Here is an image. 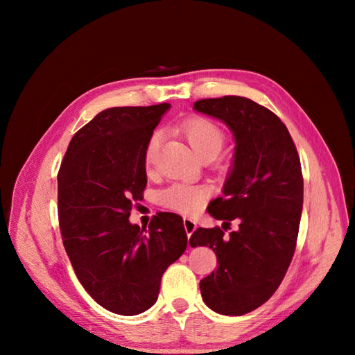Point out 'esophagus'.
Instances as JSON below:
<instances>
[{
	"label": "esophagus",
	"instance_id": "obj_1",
	"mask_svg": "<svg viewBox=\"0 0 355 355\" xmlns=\"http://www.w3.org/2000/svg\"><path fill=\"white\" fill-rule=\"evenodd\" d=\"M183 224H184V230L187 233V238H191V235L195 232V229H197V223L191 220V218H184Z\"/></svg>",
	"mask_w": 355,
	"mask_h": 355
}]
</instances>
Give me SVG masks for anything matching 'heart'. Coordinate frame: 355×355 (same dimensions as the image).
Here are the masks:
<instances>
[{
    "label": "heart",
    "instance_id": "1",
    "mask_svg": "<svg viewBox=\"0 0 355 355\" xmlns=\"http://www.w3.org/2000/svg\"><path fill=\"white\" fill-rule=\"evenodd\" d=\"M182 132L186 140L189 141L193 153L201 160H205V158L212 160L224 146L225 135L223 130L216 123H214L212 120L205 117H192L184 120L182 123ZM160 132H154L146 143L145 154H143V163H145L146 169H149L154 163L158 145H160ZM207 197L209 191L206 187L183 183L172 184L158 195V198H160V202L164 207L177 210V212L182 214H195L205 205Z\"/></svg>",
    "mask_w": 355,
    "mask_h": 355
}]
</instances>
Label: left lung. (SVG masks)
<instances>
[{"mask_svg": "<svg viewBox=\"0 0 355 355\" xmlns=\"http://www.w3.org/2000/svg\"><path fill=\"white\" fill-rule=\"evenodd\" d=\"M193 110L225 123L235 139L223 197L207 212L223 229H197L191 247L206 245L218 267L201 279L205 304L224 315H243L266 304L281 285L296 248L304 205L299 154L276 114L247 97L201 99ZM236 219L229 239L223 230Z\"/></svg>", "mask_w": 355, "mask_h": 355, "instance_id": "left-lung-1", "label": "left lung"}]
</instances>
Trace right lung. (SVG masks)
<instances>
[{"mask_svg":"<svg viewBox=\"0 0 355 355\" xmlns=\"http://www.w3.org/2000/svg\"><path fill=\"white\" fill-rule=\"evenodd\" d=\"M169 103L116 107L73 135L58 173L59 227L79 282L105 310L135 315L155 304L162 276L187 247L183 218L130 223L146 187V143Z\"/></svg>","mask_w":355,"mask_h":355,"instance_id":"1","label":"right lung"}]
</instances>
